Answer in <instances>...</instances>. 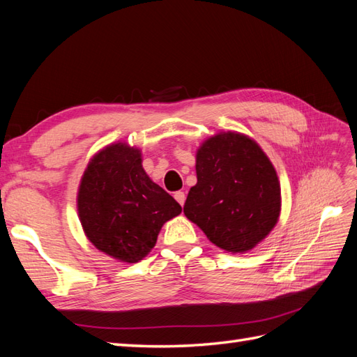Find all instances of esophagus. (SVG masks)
<instances>
[{"label": "esophagus", "instance_id": "34e87169", "mask_svg": "<svg viewBox=\"0 0 357 357\" xmlns=\"http://www.w3.org/2000/svg\"><path fill=\"white\" fill-rule=\"evenodd\" d=\"M174 198H176V201L181 205H185V201H186V195H185V192H181V190H178V192H176L174 193Z\"/></svg>", "mask_w": 357, "mask_h": 357}]
</instances>
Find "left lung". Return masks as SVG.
Instances as JSON below:
<instances>
[{
	"mask_svg": "<svg viewBox=\"0 0 357 357\" xmlns=\"http://www.w3.org/2000/svg\"><path fill=\"white\" fill-rule=\"evenodd\" d=\"M195 168L186 218L228 253H245L265 240L278 222L282 190L261 146L240 132H219L199 146Z\"/></svg>",
	"mask_w": 357,
	"mask_h": 357,
	"instance_id": "8db88e82",
	"label": "left lung"
}]
</instances>
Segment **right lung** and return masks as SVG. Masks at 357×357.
<instances>
[{"label": "right lung", "mask_w": 357, "mask_h": 357, "mask_svg": "<svg viewBox=\"0 0 357 357\" xmlns=\"http://www.w3.org/2000/svg\"><path fill=\"white\" fill-rule=\"evenodd\" d=\"M142 150L114 143L95 153L77 192V211L88 240L119 262L137 264L156 244L180 204L152 181Z\"/></svg>", "instance_id": "add662e5"}]
</instances>
